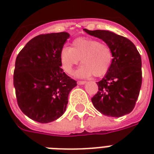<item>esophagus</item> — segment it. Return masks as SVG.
<instances>
[{
  "label": "esophagus",
  "mask_w": 154,
  "mask_h": 154,
  "mask_svg": "<svg viewBox=\"0 0 154 154\" xmlns=\"http://www.w3.org/2000/svg\"><path fill=\"white\" fill-rule=\"evenodd\" d=\"M86 83V82H84V81H78L77 82V84L78 85H85Z\"/></svg>",
  "instance_id": "esophagus-1"
}]
</instances>
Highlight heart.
Masks as SVG:
<instances>
[{"label": "heart", "mask_w": 154, "mask_h": 154, "mask_svg": "<svg viewBox=\"0 0 154 154\" xmlns=\"http://www.w3.org/2000/svg\"><path fill=\"white\" fill-rule=\"evenodd\" d=\"M81 62L83 65L76 76L86 78L93 76L101 77L109 70L112 62V49L107 44L88 37H78L72 42L71 47H65L60 53L63 69L71 74L74 66Z\"/></svg>", "instance_id": "b5f03b06"}]
</instances>
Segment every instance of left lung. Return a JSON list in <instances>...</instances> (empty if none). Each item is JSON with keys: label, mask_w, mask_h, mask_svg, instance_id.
I'll use <instances>...</instances> for the list:
<instances>
[{"label": "left lung", "mask_w": 154, "mask_h": 154, "mask_svg": "<svg viewBox=\"0 0 154 154\" xmlns=\"http://www.w3.org/2000/svg\"><path fill=\"white\" fill-rule=\"evenodd\" d=\"M111 48L112 62L91 99L94 106L108 117H120L134 109L142 82L141 58L134 43L108 30L83 29Z\"/></svg>", "instance_id": "1"}]
</instances>
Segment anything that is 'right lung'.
Segmentation results:
<instances>
[{
  "label": "right lung",
  "mask_w": 154,
  "mask_h": 154,
  "mask_svg": "<svg viewBox=\"0 0 154 154\" xmlns=\"http://www.w3.org/2000/svg\"><path fill=\"white\" fill-rule=\"evenodd\" d=\"M69 37L66 32L39 35L17 57L13 85L18 106L35 122L49 123L61 117L77 86L60 68V53Z\"/></svg>",
  "instance_id": "add662e5"
}]
</instances>
